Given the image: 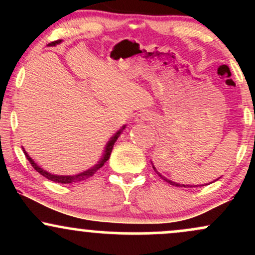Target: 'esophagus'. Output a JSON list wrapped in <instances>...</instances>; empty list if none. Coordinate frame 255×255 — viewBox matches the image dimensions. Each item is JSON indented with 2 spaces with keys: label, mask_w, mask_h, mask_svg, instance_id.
<instances>
[{
  "label": "esophagus",
  "mask_w": 255,
  "mask_h": 255,
  "mask_svg": "<svg viewBox=\"0 0 255 255\" xmlns=\"http://www.w3.org/2000/svg\"><path fill=\"white\" fill-rule=\"evenodd\" d=\"M148 120H151L150 113H147V111H142V113L137 114V116L135 118V122H137V124H144V122L148 121Z\"/></svg>",
  "instance_id": "esophagus-1"
}]
</instances>
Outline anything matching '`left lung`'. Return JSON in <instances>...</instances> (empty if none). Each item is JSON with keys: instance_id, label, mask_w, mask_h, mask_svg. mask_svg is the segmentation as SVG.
I'll return each mask as SVG.
<instances>
[{"instance_id": "1", "label": "left lung", "mask_w": 255, "mask_h": 255, "mask_svg": "<svg viewBox=\"0 0 255 255\" xmlns=\"http://www.w3.org/2000/svg\"><path fill=\"white\" fill-rule=\"evenodd\" d=\"M151 163H152V162H151ZM152 168H153V169H154V171H156V172H157V174H158V176H159L160 178H163V180H164V181H166V182H168V183H170V184H172V186H176V187H186V188H188V187H198V186H191V184H181V183L174 182V181L169 180V178H166V177H164V176H163V175H162V174H160V172H158V171H157L156 166H154V165H153V163H152ZM210 183H212V182H210ZM203 186H204V184H203Z\"/></svg>"}]
</instances>
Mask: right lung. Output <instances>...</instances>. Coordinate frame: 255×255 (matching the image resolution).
Returning <instances> with one entry per match:
<instances>
[{
  "label": "right lung",
  "mask_w": 255,
  "mask_h": 255,
  "mask_svg": "<svg viewBox=\"0 0 255 255\" xmlns=\"http://www.w3.org/2000/svg\"><path fill=\"white\" fill-rule=\"evenodd\" d=\"M61 42H62V40H56V42H52V43L49 44V45L55 46V45H57V44H60ZM125 128H126V126H124V127H122L121 129L116 131V133L110 137V140H109V141H108V144H107V146H105V148H104L103 157H102L101 159H99V162L97 163V164L93 165L92 168L87 169V170H85L83 172H79V174H77V175H55V174H51V172H48L46 170H44L43 168H40L39 165H37V163L34 162V160L32 159L30 156H28V153L25 150H24V153H25L26 158H27V159H28V162L31 163V165L34 168V170H37L40 175H43L44 177L48 178V180L54 181V182H57V183L80 182V181H84V180H86V178L93 176V174H95V172L97 171L98 169H101L102 166L104 165V163L107 162L108 159H109L110 154H111V151H113L114 144H115L116 140H118V137L120 136V134L122 133V130H124Z\"/></svg>",
  "instance_id": "obj_1"
}]
</instances>
